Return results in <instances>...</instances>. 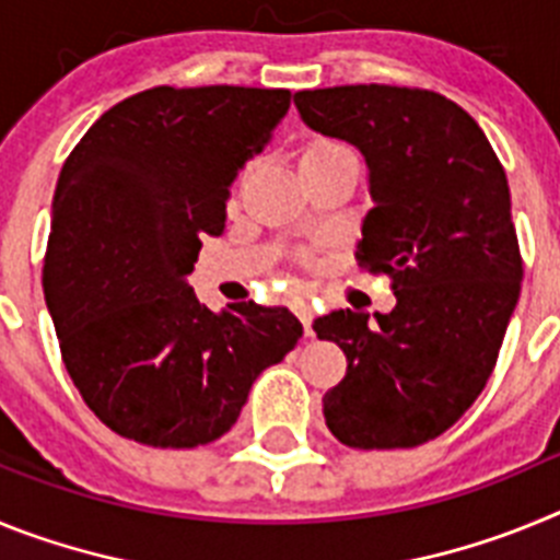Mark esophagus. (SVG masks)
Returning a JSON list of instances; mask_svg holds the SVG:
<instances>
[{"label": "esophagus", "instance_id": "1", "mask_svg": "<svg viewBox=\"0 0 560 560\" xmlns=\"http://www.w3.org/2000/svg\"><path fill=\"white\" fill-rule=\"evenodd\" d=\"M294 311L296 316H300V323H303L305 336H314V328H311V323H314V308H311L308 300H296Z\"/></svg>", "mask_w": 560, "mask_h": 560}]
</instances>
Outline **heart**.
<instances>
[{
  "label": "heart",
  "instance_id": "obj_1",
  "mask_svg": "<svg viewBox=\"0 0 560 560\" xmlns=\"http://www.w3.org/2000/svg\"><path fill=\"white\" fill-rule=\"evenodd\" d=\"M350 148L336 140H314L305 145L303 160H325V156H348ZM353 156V153H350Z\"/></svg>",
  "mask_w": 560,
  "mask_h": 560
}]
</instances>
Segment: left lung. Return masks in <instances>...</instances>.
<instances>
[{"mask_svg": "<svg viewBox=\"0 0 560 560\" xmlns=\"http://www.w3.org/2000/svg\"><path fill=\"white\" fill-rule=\"evenodd\" d=\"M294 103L314 131L364 153L375 207L355 257L398 300L373 325L350 308L314 323L348 355L325 423L350 448L420 446L482 393L518 303L508 176L471 114L429 89L359 83Z\"/></svg>", "mask_w": 560, "mask_h": 560, "instance_id": "obj_1", "label": "left lung"}]
</instances>
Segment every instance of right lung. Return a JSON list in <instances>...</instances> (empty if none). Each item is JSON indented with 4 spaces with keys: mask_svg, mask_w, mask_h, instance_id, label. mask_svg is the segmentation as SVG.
Instances as JSON below:
<instances>
[{
    "mask_svg": "<svg viewBox=\"0 0 560 560\" xmlns=\"http://www.w3.org/2000/svg\"><path fill=\"white\" fill-rule=\"evenodd\" d=\"M291 106L289 89L153 86L101 114L52 199L44 300L86 407L153 448L230 432L255 378L303 336L289 308L201 305L187 285L230 187Z\"/></svg>",
    "mask_w": 560,
    "mask_h": 560,
    "instance_id": "add662e5",
    "label": "right lung"
}]
</instances>
